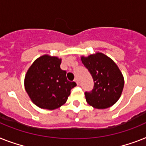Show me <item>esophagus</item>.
I'll return each mask as SVG.
<instances>
[{
  "label": "esophagus",
  "mask_w": 146,
  "mask_h": 146,
  "mask_svg": "<svg viewBox=\"0 0 146 146\" xmlns=\"http://www.w3.org/2000/svg\"><path fill=\"white\" fill-rule=\"evenodd\" d=\"M74 82L77 84V85H79V81H78V78H75V79H74Z\"/></svg>",
  "instance_id": "esophagus-1"
}]
</instances>
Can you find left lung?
I'll return each mask as SVG.
<instances>
[{
	"mask_svg": "<svg viewBox=\"0 0 146 146\" xmlns=\"http://www.w3.org/2000/svg\"><path fill=\"white\" fill-rule=\"evenodd\" d=\"M82 63L92 77L94 87L85 92L86 102L96 109H106L117 102L124 88V77L118 66L105 54L97 52L81 56Z\"/></svg>",
	"mask_w": 146,
	"mask_h": 146,
	"instance_id": "obj_1",
	"label": "left lung"
}]
</instances>
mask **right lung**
<instances>
[{"label":"right lung","instance_id":"1","mask_svg":"<svg viewBox=\"0 0 146 146\" xmlns=\"http://www.w3.org/2000/svg\"><path fill=\"white\" fill-rule=\"evenodd\" d=\"M62 60L48 54L39 56L28 68L25 87L33 104L42 109L55 110L66 102L75 82L67 80L60 68Z\"/></svg>","mask_w":146,"mask_h":146}]
</instances>
